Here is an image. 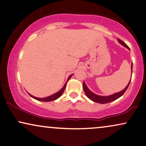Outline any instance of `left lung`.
<instances>
[{
	"instance_id": "8db88e82",
	"label": "left lung",
	"mask_w": 146,
	"mask_h": 146,
	"mask_svg": "<svg viewBox=\"0 0 146 146\" xmlns=\"http://www.w3.org/2000/svg\"><path fill=\"white\" fill-rule=\"evenodd\" d=\"M117 40H118V42H119V43L121 44V45H123V46H125V47H126L129 50V48L128 47V46L125 43V42H123L120 39H119V38H118ZM132 67H133V63H131V74H132ZM130 81H131V79H130L129 82L128 83L127 86H126L125 87V89H123L122 91H119V92L113 93V94L111 95V96H99V95H97V94H96V93H93L92 91H91L90 90H89V89L87 87L86 84H85V81L83 83V90H84L85 95H86V96L89 99V100H91V101H93V102H94L98 103V104H108V103L113 102V101L117 100L118 98H119L120 97L123 96V93L125 92V91L127 90L128 87H129Z\"/></svg>"
}]
</instances>
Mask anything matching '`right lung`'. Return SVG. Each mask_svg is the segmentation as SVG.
I'll return each mask as SVG.
<instances>
[{
  "mask_svg": "<svg viewBox=\"0 0 146 146\" xmlns=\"http://www.w3.org/2000/svg\"><path fill=\"white\" fill-rule=\"evenodd\" d=\"M72 75H73V74H71V75H69V77H68L67 79V82L65 83V85H64L63 88H62L61 90H59L58 92L55 93V94L52 95V96H48V97H46V98H36V97H35L33 96H32V95L29 94V96H30L31 98H33V99H35V100H38V101H40V102H51V101H54V100H56L57 99H58L59 98H60L62 96V94H63V93L64 92V91H65V87H66V85H67V81L69 80L70 78L72 77Z\"/></svg>",
  "mask_w": 146,
  "mask_h": 146,
  "instance_id": "add662e5",
  "label": "right lung"
}]
</instances>
